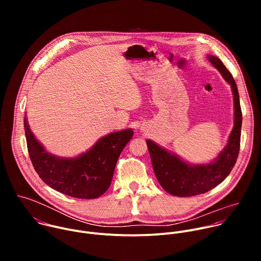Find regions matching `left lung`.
<instances>
[{
  "label": "left lung",
  "mask_w": 261,
  "mask_h": 261,
  "mask_svg": "<svg viewBox=\"0 0 261 261\" xmlns=\"http://www.w3.org/2000/svg\"><path fill=\"white\" fill-rule=\"evenodd\" d=\"M208 62L221 73L230 85L233 96V128L227 144L219 155L208 163L194 164L184 160L175 153L146 139L155 175L161 187L169 194L178 197H189L205 193L224 180L234 166L239 151L242 129V110L237 84L230 72L215 56L207 55Z\"/></svg>",
  "instance_id": "1"
}]
</instances>
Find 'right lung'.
I'll list each match as a JSON object with an SVG mask.
<instances>
[{"label": "right lung", "mask_w": 261, "mask_h": 261, "mask_svg": "<svg viewBox=\"0 0 261 261\" xmlns=\"http://www.w3.org/2000/svg\"><path fill=\"white\" fill-rule=\"evenodd\" d=\"M24 134L32 164L50 188L71 197L93 199L106 192L111 184L117 161L133 137V129L111 132L76 157H60L46 151L32 132L27 114Z\"/></svg>", "instance_id": "1"}]
</instances>
